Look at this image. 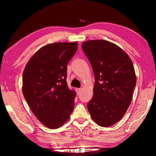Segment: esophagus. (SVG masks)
Wrapping results in <instances>:
<instances>
[{
  "label": "esophagus",
  "mask_w": 156,
  "mask_h": 156,
  "mask_svg": "<svg viewBox=\"0 0 156 156\" xmlns=\"http://www.w3.org/2000/svg\"><path fill=\"white\" fill-rule=\"evenodd\" d=\"M81 91V89H76V92H77V94H80Z\"/></svg>",
  "instance_id": "34e87169"
}]
</instances>
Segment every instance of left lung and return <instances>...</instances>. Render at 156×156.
Instances as JSON below:
<instances>
[{"instance_id": "8db88e82", "label": "left lung", "mask_w": 156, "mask_h": 156, "mask_svg": "<svg viewBox=\"0 0 156 156\" xmlns=\"http://www.w3.org/2000/svg\"><path fill=\"white\" fill-rule=\"evenodd\" d=\"M82 49L95 77L89 112L99 126H111L122 119L131 104L136 84L133 63L120 47L105 40L84 42Z\"/></svg>"}]
</instances>
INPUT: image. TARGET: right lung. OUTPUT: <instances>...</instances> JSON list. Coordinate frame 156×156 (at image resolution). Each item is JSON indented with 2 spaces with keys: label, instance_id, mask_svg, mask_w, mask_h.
<instances>
[{
  "label": "right lung",
  "instance_id": "1",
  "mask_svg": "<svg viewBox=\"0 0 156 156\" xmlns=\"http://www.w3.org/2000/svg\"><path fill=\"white\" fill-rule=\"evenodd\" d=\"M78 43H55L38 50L23 74V93L31 112L42 124L56 129L69 119L76 92L67 83V66Z\"/></svg>",
  "mask_w": 156,
  "mask_h": 156
}]
</instances>
